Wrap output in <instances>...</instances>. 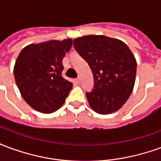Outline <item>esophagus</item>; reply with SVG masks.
I'll use <instances>...</instances> for the list:
<instances>
[{
    "instance_id": "1",
    "label": "esophagus",
    "mask_w": 161,
    "mask_h": 161,
    "mask_svg": "<svg viewBox=\"0 0 161 161\" xmlns=\"http://www.w3.org/2000/svg\"><path fill=\"white\" fill-rule=\"evenodd\" d=\"M77 83H78V84H80L81 81H82V77H81L80 76H79V77H78L77 78Z\"/></svg>"
}]
</instances>
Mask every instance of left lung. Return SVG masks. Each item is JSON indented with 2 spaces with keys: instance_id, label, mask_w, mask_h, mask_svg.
<instances>
[{
  "instance_id": "1",
  "label": "left lung",
  "mask_w": 161,
  "mask_h": 161,
  "mask_svg": "<svg viewBox=\"0 0 161 161\" xmlns=\"http://www.w3.org/2000/svg\"><path fill=\"white\" fill-rule=\"evenodd\" d=\"M73 46L93 73L94 89L86 93L91 108L101 115L117 111L129 98L135 82L137 64L128 46L104 35L79 37Z\"/></svg>"
}]
</instances>
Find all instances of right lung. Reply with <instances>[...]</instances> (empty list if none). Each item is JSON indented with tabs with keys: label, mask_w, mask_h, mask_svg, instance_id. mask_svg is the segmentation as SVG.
Instances as JSON below:
<instances>
[{
	"label": "right lung",
	"mask_w": 161,
	"mask_h": 161,
	"mask_svg": "<svg viewBox=\"0 0 161 161\" xmlns=\"http://www.w3.org/2000/svg\"><path fill=\"white\" fill-rule=\"evenodd\" d=\"M72 40H50L24 47L17 58L14 74L24 100L37 111L50 114L64 104L72 83L62 76V60Z\"/></svg>",
	"instance_id": "obj_1"
}]
</instances>
